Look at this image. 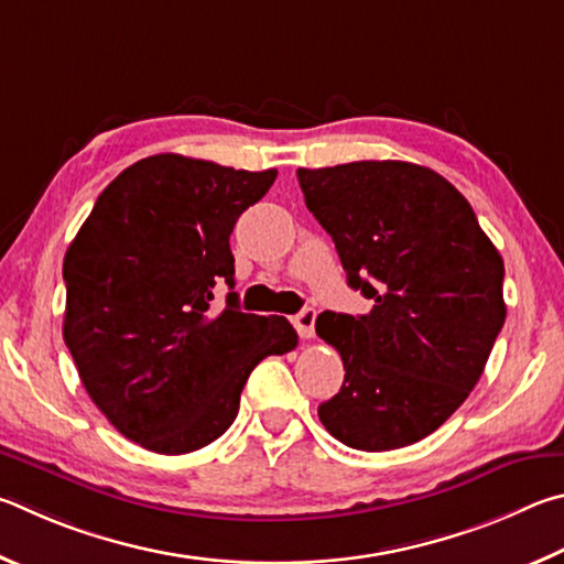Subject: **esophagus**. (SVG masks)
Masks as SVG:
<instances>
[{
    "mask_svg": "<svg viewBox=\"0 0 564 564\" xmlns=\"http://www.w3.org/2000/svg\"><path fill=\"white\" fill-rule=\"evenodd\" d=\"M314 322H317V312H314L312 307H304L300 314H294V317H292L294 329L300 332L302 339L314 337Z\"/></svg>",
    "mask_w": 564,
    "mask_h": 564,
    "instance_id": "obj_1",
    "label": "esophagus"
}]
</instances>
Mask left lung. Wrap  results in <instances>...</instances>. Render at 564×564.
<instances>
[{"label": "left lung", "instance_id": "left-lung-1", "mask_svg": "<svg viewBox=\"0 0 564 564\" xmlns=\"http://www.w3.org/2000/svg\"><path fill=\"white\" fill-rule=\"evenodd\" d=\"M297 177L349 288L373 302L359 317H317L347 371L319 421L357 451L411 446L453 416L486 369L506 322L502 257L431 167L357 161Z\"/></svg>", "mask_w": 564, "mask_h": 564}]
</instances>
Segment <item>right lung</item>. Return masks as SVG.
<instances>
[{"label":"right lung","instance_id":"obj_1","mask_svg":"<svg viewBox=\"0 0 564 564\" xmlns=\"http://www.w3.org/2000/svg\"><path fill=\"white\" fill-rule=\"evenodd\" d=\"M276 171L158 153L108 183L64 257V341L98 411L163 456L230 429L250 371L297 347L284 317L245 314L230 232Z\"/></svg>","mask_w":564,"mask_h":564}]
</instances>
